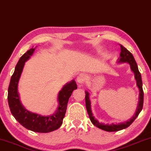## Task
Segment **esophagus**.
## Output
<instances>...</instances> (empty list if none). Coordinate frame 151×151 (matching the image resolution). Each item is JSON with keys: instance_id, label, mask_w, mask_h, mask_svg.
I'll return each instance as SVG.
<instances>
[{"instance_id": "esophagus-1", "label": "esophagus", "mask_w": 151, "mask_h": 151, "mask_svg": "<svg viewBox=\"0 0 151 151\" xmlns=\"http://www.w3.org/2000/svg\"><path fill=\"white\" fill-rule=\"evenodd\" d=\"M85 79H86V75H85V74L80 73V75L77 77L78 83L80 85V84H82V83H83L84 80H85Z\"/></svg>"}]
</instances>
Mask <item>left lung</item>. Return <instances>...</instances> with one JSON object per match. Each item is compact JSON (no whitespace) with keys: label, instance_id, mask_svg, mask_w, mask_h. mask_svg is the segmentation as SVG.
I'll use <instances>...</instances> for the list:
<instances>
[{"label":"left lung","instance_id":"obj_1","mask_svg":"<svg viewBox=\"0 0 151 151\" xmlns=\"http://www.w3.org/2000/svg\"><path fill=\"white\" fill-rule=\"evenodd\" d=\"M120 49L121 52L119 54V58L117 60V63H129L130 65V67H131V71L134 73V76H135V79L136 80V84H137V88H139V101H138V104L137 109L135 114L133 116L129 119V120L124 122L118 123V124H104L101 123L99 122L98 119L95 118V117L93 115V113L91 111V101L89 99V93L88 91H85V103H86V108L87 113L89 116V118L93 123V124L96 126V127L99 128V129L104 130L105 131L108 132H114V131H118L120 130L124 129L126 128L129 127L132 123L133 122L134 120L137 118L138 115L141 112L142 110V107H143V103H144V91L143 88H142V80L141 74H140L139 69H138L137 65L136 63L134 58L133 55L132 53L130 52L129 50H127L124 47L120 45Z\"/></svg>","mask_w":151,"mask_h":151}]
</instances>
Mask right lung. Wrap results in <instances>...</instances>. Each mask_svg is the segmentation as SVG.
I'll return each mask as SVG.
<instances>
[{"instance_id": "obj_1", "label": "right lung", "mask_w": 151, "mask_h": 151, "mask_svg": "<svg viewBox=\"0 0 151 151\" xmlns=\"http://www.w3.org/2000/svg\"><path fill=\"white\" fill-rule=\"evenodd\" d=\"M35 48H32L20 57L11 78L8 88V104L15 119L27 129L37 133H49L57 130L63 124L68 101L73 90L77 88L74 80L64 85L58 95V106L55 112L50 115H42L31 112L22 106L18 91V82L23 70L24 63L32 56Z\"/></svg>"}]
</instances>
